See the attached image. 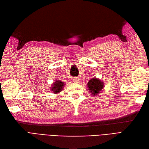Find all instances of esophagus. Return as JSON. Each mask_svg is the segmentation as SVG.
Segmentation results:
<instances>
[{"label":"esophagus","instance_id":"esophagus-1","mask_svg":"<svg viewBox=\"0 0 149 149\" xmlns=\"http://www.w3.org/2000/svg\"><path fill=\"white\" fill-rule=\"evenodd\" d=\"M73 81L75 82V83H79V79L78 78H73Z\"/></svg>","mask_w":149,"mask_h":149}]
</instances>
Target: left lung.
Returning <instances> with one entry per match:
<instances>
[{
    "instance_id": "8db88e82",
    "label": "left lung",
    "mask_w": 149,
    "mask_h": 149,
    "mask_svg": "<svg viewBox=\"0 0 149 149\" xmlns=\"http://www.w3.org/2000/svg\"><path fill=\"white\" fill-rule=\"evenodd\" d=\"M88 87L89 92H91L93 96H94L102 91L104 87V83L102 81L96 78H93L89 81Z\"/></svg>"
}]
</instances>
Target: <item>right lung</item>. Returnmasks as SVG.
I'll return each mask as SVG.
<instances>
[{
    "instance_id": "1",
    "label": "right lung",
    "mask_w": 149,
    "mask_h": 149,
    "mask_svg": "<svg viewBox=\"0 0 149 149\" xmlns=\"http://www.w3.org/2000/svg\"><path fill=\"white\" fill-rule=\"evenodd\" d=\"M65 84L63 82L61 81L60 80L55 81V82L53 83V85L52 86L51 89L55 94L59 93L63 89V88Z\"/></svg>"
}]
</instances>
